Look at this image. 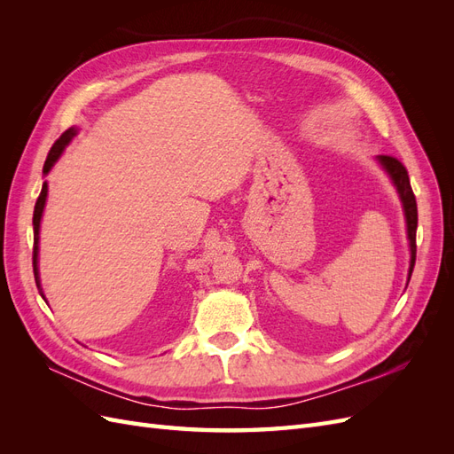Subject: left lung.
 Returning a JSON list of instances; mask_svg holds the SVG:
<instances>
[{
    "label": "left lung",
    "mask_w": 454,
    "mask_h": 454,
    "mask_svg": "<svg viewBox=\"0 0 454 454\" xmlns=\"http://www.w3.org/2000/svg\"><path fill=\"white\" fill-rule=\"evenodd\" d=\"M377 162L380 164V168L388 174V177L392 180L395 191H397V197L402 200V208H403V215H405V227H407V240H409V272H407V284L411 280V272H413L415 267V257H417V222H419V215H417V200L413 195V189H411V182H409V176L403 164L388 155H377L375 157Z\"/></svg>",
    "instance_id": "1"
}]
</instances>
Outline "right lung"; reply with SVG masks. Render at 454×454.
<instances>
[{"label": "right lung", "mask_w": 454, "mask_h": 454, "mask_svg": "<svg viewBox=\"0 0 454 454\" xmlns=\"http://www.w3.org/2000/svg\"><path fill=\"white\" fill-rule=\"evenodd\" d=\"M75 134H77V129L72 127V129H67L57 142H54V145L51 147L49 155H47V160L43 164V174L45 176L52 170L54 162L60 159L66 145L74 140ZM47 193H49V185H47V182H43V187H41V193L37 197L35 208H34V277H35L37 290H39V294L43 299H45V294H43V287H41V278H39V229H41V217H43V210H45ZM45 303H47V299H45Z\"/></svg>", "instance_id": "obj_1"}]
</instances>
